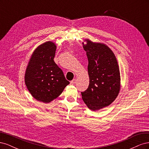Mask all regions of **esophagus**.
<instances>
[{
  "mask_svg": "<svg viewBox=\"0 0 149 149\" xmlns=\"http://www.w3.org/2000/svg\"><path fill=\"white\" fill-rule=\"evenodd\" d=\"M76 83V79H73V80L71 81L70 84H72V85H73V84H74Z\"/></svg>",
  "mask_w": 149,
  "mask_h": 149,
  "instance_id": "obj_1",
  "label": "esophagus"
}]
</instances>
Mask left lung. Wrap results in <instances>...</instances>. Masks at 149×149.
<instances>
[{
	"mask_svg": "<svg viewBox=\"0 0 149 149\" xmlns=\"http://www.w3.org/2000/svg\"><path fill=\"white\" fill-rule=\"evenodd\" d=\"M86 41L83 48L88 60L89 84L81 93L87 106L96 111L109 106L118 96L120 72L114 54L109 47L89 40Z\"/></svg>",
	"mask_w": 149,
	"mask_h": 149,
	"instance_id": "left-lung-1",
	"label": "left lung"
}]
</instances>
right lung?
<instances>
[{"label":"right lung","mask_w":149,"mask_h":149,"mask_svg":"<svg viewBox=\"0 0 149 149\" xmlns=\"http://www.w3.org/2000/svg\"><path fill=\"white\" fill-rule=\"evenodd\" d=\"M56 48L51 42L40 45L34 51L25 73V81L29 92L36 100L45 103L60 96L70 84L53 60Z\"/></svg>","instance_id":"add662e5"}]
</instances>
